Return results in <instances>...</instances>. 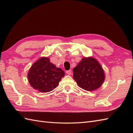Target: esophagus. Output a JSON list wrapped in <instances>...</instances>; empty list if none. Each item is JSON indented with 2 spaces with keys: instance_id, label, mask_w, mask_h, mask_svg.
<instances>
[{
  "instance_id": "obj_1",
  "label": "esophagus",
  "mask_w": 133,
  "mask_h": 133,
  "mask_svg": "<svg viewBox=\"0 0 133 133\" xmlns=\"http://www.w3.org/2000/svg\"><path fill=\"white\" fill-rule=\"evenodd\" d=\"M66 74H68V75H71V70H69L66 71Z\"/></svg>"
}]
</instances>
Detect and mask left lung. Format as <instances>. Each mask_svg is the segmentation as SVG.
Here are the masks:
<instances>
[{
  "label": "left lung",
  "instance_id": "8db88e82",
  "mask_svg": "<svg viewBox=\"0 0 133 133\" xmlns=\"http://www.w3.org/2000/svg\"><path fill=\"white\" fill-rule=\"evenodd\" d=\"M73 71V78L77 84L87 91L100 88L105 78L103 67L94 57L83 58Z\"/></svg>",
  "mask_w": 133,
  "mask_h": 133
}]
</instances>
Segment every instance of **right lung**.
Instances as JSON below:
<instances>
[{
  "label": "right lung",
  "instance_id": "1",
  "mask_svg": "<svg viewBox=\"0 0 133 133\" xmlns=\"http://www.w3.org/2000/svg\"><path fill=\"white\" fill-rule=\"evenodd\" d=\"M64 76L61 68L55 66L48 57H43L34 63L28 73L30 85L40 92L46 93L53 90Z\"/></svg>",
  "mask_w": 133,
  "mask_h": 133
}]
</instances>
